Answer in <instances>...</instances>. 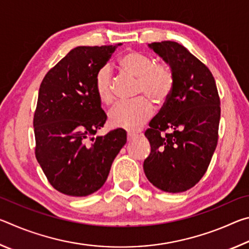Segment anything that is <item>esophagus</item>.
<instances>
[{
	"mask_svg": "<svg viewBox=\"0 0 249 249\" xmlns=\"http://www.w3.org/2000/svg\"><path fill=\"white\" fill-rule=\"evenodd\" d=\"M138 135L137 134H134V133H127V141H134L135 138H137Z\"/></svg>",
	"mask_w": 249,
	"mask_h": 249,
	"instance_id": "34e87169",
	"label": "esophagus"
}]
</instances>
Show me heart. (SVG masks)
<instances>
[{"label":"heart","instance_id":"b5f03b06","mask_svg":"<svg viewBox=\"0 0 249 249\" xmlns=\"http://www.w3.org/2000/svg\"><path fill=\"white\" fill-rule=\"evenodd\" d=\"M119 68L137 78L136 94L144 93L156 103H161L170 95L175 84L172 67L165 61L155 62L148 53L128 50L117 60ZM95 91L104 104L114 100L112 73L107 67L100 69L95 77ZM153 114V104L145 95L117 103L108 114L109 123L114 127L138 130Z\"/></svg>","mask_w":249,"mask_h":249}]
</instances>
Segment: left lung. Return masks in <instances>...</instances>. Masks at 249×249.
<instances>
[{"label":"left lung","instance_id":"1","mask_svg":"<svg viewBox=\"0 0 249 249\" xmlns=\"http://www.w3.org/2000/svg\"><path fill=\"white\" fill-rule=\"evenodd\" d=\"M148 46L172 67L175 84L145 132L150 154L144 171L160 190L183 192L204 176L216 148L220 96L210 69L182 45L165 40Z\"/></svg>","mask_w":249,"mask_h":249}]
</instances>
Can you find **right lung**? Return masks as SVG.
Segmentation results:
<instances>
[{"label": "right lung", "instance_id": "add662e5", "mask_svg": "<svg viewBox=\"0 0 249 249\" xmlns=\"http://www.w3.org/2000/svg\"><path fill=\"white\" fill-rule=\"evenodd\" d=\"M121 45L79 46L40 83L34 114L35 156L49 183L64 195L87 196L98 191L126 144L122 128L94 137L107 119L95 77Z\"/></svg>", "mask_w": 249, "mask_h": 249}]
</instances>
